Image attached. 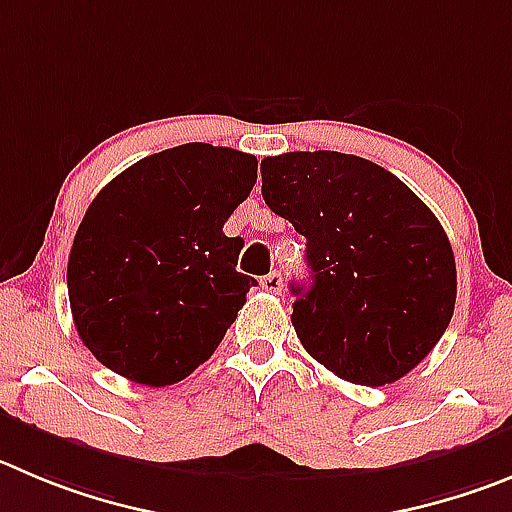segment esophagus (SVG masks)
Instances as JSON below:
<instances>
[{
	"instance_id": "1",
	"label": "esophagus",
	"mask_w": 512,
	"mask_h": 512,
	"mask_svg": "<svg viewBox=\"0 0 512 512\" xmlns=\"http://www.w3.org/2000/svg\"><path fill=\"white\" fill-rule=\"evenodd\" d=\"M260 285L265 293H280V290H283V275H280V272H270V275H265V278L260 280Z\"/></svg>"
}]
</instances>
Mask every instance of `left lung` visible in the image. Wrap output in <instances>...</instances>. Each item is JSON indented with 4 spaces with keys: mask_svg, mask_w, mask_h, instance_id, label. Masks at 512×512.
Instances as JSON below:
<instances>
[{
    "mask_svg": "<svg viewBox=\"0 0 512 512\" xmlns=\"http://www.w3.org/2000/svg\"><path fill=\"white\" fill-rule=\"evenodd\" d=\"M260 171L267 207L308 240L313 283L290 285L305 351L351 384L409 374L455 313V255L432 209L361 156L290 151Z\"/></svg>",
    "mask_w": 512,
    "mask_h": 512,
    "instance_id": "obj_1",
    "label": "left lung"
}]
</instances>
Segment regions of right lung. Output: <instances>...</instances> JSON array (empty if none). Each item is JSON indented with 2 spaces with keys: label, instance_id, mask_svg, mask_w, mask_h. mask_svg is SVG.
Segmentation results:
<instances>
[{
  "label": "right lung",
  "instance_id": "add662e5",
  "mask_svg": "<svg viewBox=\"0 0 512 512\" xmlns=\"http://www.w3.org/2000/svg\"><path fill=\"white\" fill-rule=\"evenodd\" d=\"M255 181L252 154L184 143L100 189L68 260L75 328L100 364L169 386L212 356L257 285L237 272L245 242L222 232Z\"/></svg>",
  "mask_w": 512,
  "mask_h": 512
}]
</instances>
